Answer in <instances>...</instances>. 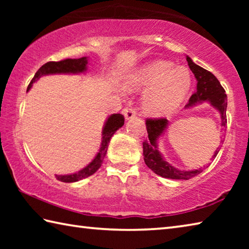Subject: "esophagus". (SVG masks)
Instances as JSON below:
<instances>
[{"label": "esophagus", "instance_id": "34e87169", "mask_svg": "<svg viewBox=\"0 0 249 249\" xmlns=\"http://www.w3.org/2000/svg\"><path fill=\"white\" fill-rule=\"evenodd\" d=\"M123 114L125 116V120L128 121L130 119H133L136 115V112H135V109L132 107H126L124 111H123Z\"/></svg>", "mask_w": 249, "mask_h": 249}]
</instances>
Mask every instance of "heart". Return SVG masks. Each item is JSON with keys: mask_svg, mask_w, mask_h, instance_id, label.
<instances>
[{"mask_svg": "<svg viewBox=\"0 0 249 249\" xmlns=\"http://www.w3.org/2000/svg\"><path fill=\"white\" fill-rule=\"evenodd\" d=\"M192 84L188 69L170 61L155 60L145 64L126 78L132 90H145L142 107L153 115H163L174 111L183 102Z\"/></svg>", "mask_w": 249, "mask_h": 249, "instance_id": "heart-1", "label": "heart"}]
</instances>
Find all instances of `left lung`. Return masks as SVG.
I'll return each instance as SVG.
<instances>
[{
  "mask_svg": "<svg viewBox=\"0 0 249 249\" xmlns=\"http://www.w3.org/2000/svg\"><path fill=\"white\" fill-rule=\"evenodd\" d=\"M188 65L196 79V91L191 95L189 103L185 105V108L196 107L202 102H209L214 108H216L221 115L222 126H226V107H227V95L223 89L221 83L215 75L205 70L202 67L196 65L192 59L187 56ZM168 126V120L166 119H148L146 120L147 133L148 140L142 142V154L147 167L153 170L156 175L163 178L176 179V180H188L201 174V168L195 170H179L172 167L163 159L162 155L158 150V140L165 133ZM220 151L217 148L212 158H215Z\"/></svg>",
  "mask_w": 249,
  "mask_h": 249,
  "instance_id": "obj_1",
  "label": "left lung"
}]
</instances>
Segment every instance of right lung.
Returning <instances> with one entry per match:
<instances>
[{
	"mask_svg": "<svg viewBox=\"0 0 249 249\" xmlns=\"http://www.w3.org/2000/svg\"><path fill=\"white\" fill-rule=\"evenodd\" d=\"M88 57H82L79 59H65L61 61H49L44 66H41L38 71L34 75L31 83L28 84L27 91L33 87L39 78L48 74H60V73H84L88 70ZM124 125V116L122 114H112L105 121L102 129V142L101 147L94 159L86 166L83 169L71 175H56V178L62 182H75V181L82 180L87 177H90L99 169L102 165V161L107 155L108 142L111 141L113 135L119 128Z\"/></svg>",
	"mask_w": 249,
	"mask_h": 249,
	"instance_id": "1",
	"label": "right lung"
}]
</instances>
